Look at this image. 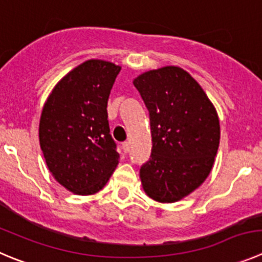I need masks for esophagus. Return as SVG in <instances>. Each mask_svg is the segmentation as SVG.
<instances>
[{
  "instance_id": "34e87169",
  "label": "esophagus",
  "mask_w": 262,
  "mask_h": 262,
  "mask_svg": "<svg viewBox=\"0 0 262 262\" xmlns=\"http://www.w3.org/2000/svg\"><path fill=\"white\" fill-rule=\"evenodd\" d=\"M121 147H123L124 152H125V154L129 152V150H130V143H129V142H124Z\"/></svg>"
}]
</instances>
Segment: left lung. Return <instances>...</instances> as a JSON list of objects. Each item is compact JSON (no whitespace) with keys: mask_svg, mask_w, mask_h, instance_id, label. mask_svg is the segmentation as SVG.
<instances>
[{"mask_svg":"<svg viewBox=\"0 0 262 262\" xmlns=\"http://www.w3.org/2000/svg\"><path fill=\"white\" fill-rule=\"evenodd\" d=\"M150 115L152 148L139 169L151 199L174 203L208 177L220 145L216 108L186 71H148L133 81Z\"/></svg>","mask_w":262,"mask_h":262,"instance_id":"left-lung-1","label":"left lung"}]
</instances>
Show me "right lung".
<instances>
[{
  "instance_id": "right-lung-1",
  "label": "right lung",
  "mask_w": 262,
  "mask_h": 262,
  "mask_svg": "<svg viewBox=\"0 0 262 262\" xmlns=\"http://www.w3.org/2000/svg\"><path fill=\"white\" fill-rule=\"evenodd\" d=\"M120 70L106 60H86L55 85L43 104L38 128L43 158L54 178L75 194L99 191L119 163L107 101Z\"/></svg>"
}]
</instances>
